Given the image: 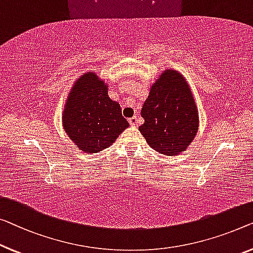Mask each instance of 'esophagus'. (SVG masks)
Wrapping results in <instances>:
<instances>
[{
    "label": "esophagus",
    "instance_id": "obj_1",
    "mask_svg": "<svg viewBox=\"0 0 253 253\" xmlns=\"http://www.w3.org/2000/svg\"><path fill=\"white\" fill-rule=\"evenodd\" d=\"M128 122H129L130 126H136V125H137V123H138V120H137V117H136V116L131 117V118L128 119Z\"/></svg>",
    "mask_w": 253,
    "mask_h": 253
}]
</instances>
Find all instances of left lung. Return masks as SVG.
I'll use <instances>...</instances> for the list:
<instances>
[{
    "label": "left lung",
    "mask_w": 253,
    "mask_h": 253,
    "mask_svg": "<svg viewBox=\"0 0 253 253\" xmlns=\"http://www.w3.org/2000/svg\"><path fill=\"white\" fill-rule=\"evenodd\" d=\"M138 130L151 148L176 156L185 150L199 127V116L187 83L176 70H166L151 87Z\"/></svg>",
    "instance_id": "obj_1"
}]
</instances>
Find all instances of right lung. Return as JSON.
I'll return each mask as SVG.
<instances>
[{
	"label": "right lung",
	"instance_id": "1",
	"mask_svg": "<svg viewBox=\"0 0 253 253\" xmlns=\"http://www.w3.org/2000/svg\"><path fill=\"white\" fill-rule=\"evenodd\" d=\"M62 123L68 136L86 153L107 149L129 126L119 103L109 97L108 87L92 71L75 83Z\"/></svg>",
	"mask_w": 253,
	"mask_h": 253
}]
</instances>
